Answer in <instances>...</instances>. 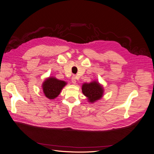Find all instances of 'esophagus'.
Instances as JSON below:
<instances>
[{
	"mask_svg": "<svg viewBox=\"0 0 154 154\" xmlns=\"http://www.w3.org/2000/svg\"><path fill=\"white\" fill-rule=\"evenodd\" d=\"M72 83L73 84H76V77H75V76H73L72 77Z\"/></svg>",
	"mask_w": 154,
	"mask_h": 154,
	"instance_id": "1",
	"label": "esophagus"
}]
</instances>
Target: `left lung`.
I'll use <instances>...</instances> for the list:
<instances>
[{
    "label": "left lung",
    "mask_w": 154,
    "mask_h": 154,
    "mask_svg": "<svg viewBox=\"0 0 154 154\" xmlns=\"http://www.w3.org/2000/svg\"><path fill=\"white\" fill-rule=\"evenodd\" d=\"M82 93L86 96L90 103L99 100L103 95L104 89L97 81L84 83L82 86Z\"/></svg>",
    "instance_id": "left-lung-1"
}]
</instances>
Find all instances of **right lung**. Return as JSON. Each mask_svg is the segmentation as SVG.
<instances>
[{
    "label": "right lung",
    "mask_w": 154,
    "mask_h": 154,
    "mask_svg": "<svg viewBox=\"0 0 154 154\" xmlns=\"http://www.w3.org/2000/svg\"><path fill=\"white\" fill-rule=\"evenodd\" d=\"M66 84V82L65 81L50 77L45 79L42 84L43 92L48 98L50 100L54 99L60 94L61 89Z\"/></svg>",
    "instance_id": "right-lung-1"
}]
</instances>
